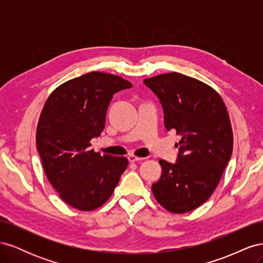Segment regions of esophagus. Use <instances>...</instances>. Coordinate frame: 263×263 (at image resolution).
<instances>
[{
    "mask_svg": "<svg viewBox=\"0 0 263 263\" xmlns=\"http://www.w3.org/2000/svg\"><path fill=\"white\" fill-rule=\"evenodd\" d=\"M128 160L130 161V162H136V161H141V160H145V158H142V157H137V156H135V155H129L128 157Z\"/></svg>",
    "mask_w": 263,
    "mask_h": 263,
    "instance_id": "obj_1",
    "label": "esophagus"
}]
</instances>
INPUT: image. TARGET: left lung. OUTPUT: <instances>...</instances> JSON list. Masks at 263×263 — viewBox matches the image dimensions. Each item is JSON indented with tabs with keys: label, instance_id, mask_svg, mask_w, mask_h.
Masks as SVG:
<instances>
[{
	"label": "left lung",
	"instance_id": "obj_1",
	"mask_svg": "<svg viewBox=\"0 0 263 263\" xmlns=\"http://www.w3.org/2000/svg\"><path fill=\"white\" fill-rule=\"evenodd\" d=\"M161 102L165 128L181 135L176 163L159 160L162 174L153 192L174 214L187 213L209 200L233 153L228 110L212 86L178 72L145 79Z\"/></svg>",
	"mask_w": 263,
	"mask_h": 263
}]
</instances>
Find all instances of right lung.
I'll return each instance as SVG.
<instances>
[{
	"instance_id": "right-lung-1",
	"label": "right lung",
	"mask_w": 263,
	"mask_h": 263,
	"mask_svg": "<svg viewBox=\"0 0 263 263\" xmlns=\"http://www.w3.org/2000/svg\"><path fill=\"white\" fill-rule=\"evenodd\" d=\"M129 87L121 77L93 71L62 83L45 103L37 150L50 184L77 210L89 212L104 204L128 165L125 157L91 150L90 141L104 129L113 95Z\"/></svg>"
}]
</instances>
